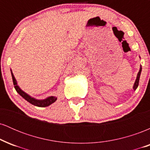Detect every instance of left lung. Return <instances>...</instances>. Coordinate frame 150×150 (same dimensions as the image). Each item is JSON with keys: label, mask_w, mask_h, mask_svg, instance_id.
I'll return each mask as SVG.
<instances>
[{"label": "left lung", "mask_w": 150, "mask_h": 150, "mask_svg": "<svg viewBox=\"0 0 150 150\" xmlns=\"http://www.w3.org/2000/svg\"><path fill=\"white\" fill-rule=\"evenodd\" d=\"M141 72H142V66L140 65V70H139L138 73H137V78H136L135 80V83H134V85H133V88L134 91H135V89L137 88V87H138V85H139V80H140V74H141Z\"/></svg>", "instance_id": "8db88e82"}]
</instances>
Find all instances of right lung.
<instances>
[{
	"label": "right lung",
	"instance_id": "add662e5",
	"mask_svg": "<svg viewBox=\"0 0 150 150\" xmlns=\"http://www.w3.org/2000/svg\"><path fill=\"white\" fill-rule=\"evenodd\" d=\"M11 75H12V78H13V85H14L15 90L17 91V92H18L21 97H23L24 99H25V100H27L28 102H30V104H33L36 106H39V107H46V106H49V105L53 104V103L55 102V101H56V99H57V97H53V96L49 97L45 99H42V100H39V99H35V98L32 97L31 96L29 95V94H27V93H25L24 91H22V89L20 88V87L18 85L17 81L15 80L12 70H11Z\"/></svg>",
	"mask_w": 150,
	"mask_h": 150
}]
</instances>
